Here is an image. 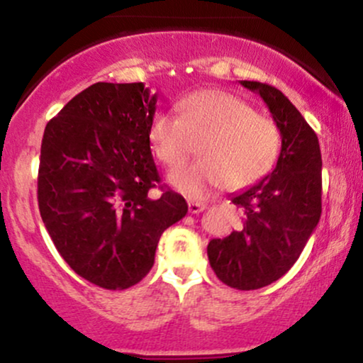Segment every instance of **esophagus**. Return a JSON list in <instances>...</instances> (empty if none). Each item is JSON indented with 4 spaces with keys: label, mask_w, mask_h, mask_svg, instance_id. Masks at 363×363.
I'll list each match as a JSON object with an SVG mask.
<instances>
[{
    "label": "esophagus",
    "mask_w": 363,
    "mask_h": 363,
    "mask_svg": "<svg viewBox=\"0 0 363 363\" xmlns=\"http://www.w3.org/2000/svg\"><path fill=\"white\" fill-rule=\"evenodd\" d=\"M187 206H189V213H201L203 210H206V203H201V201H189L187 203Z\"/></svg>",
    "instance_id": "34e87169"
}]
</instances>
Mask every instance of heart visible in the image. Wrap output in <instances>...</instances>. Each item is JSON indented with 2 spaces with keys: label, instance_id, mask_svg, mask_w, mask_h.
Here are the masks:
<instances>
[{
  "label": "heart",
  "instance_id": "heart-1",
  "mask_svg": "<svg viewBox=\"0 0 363 363\" xmlns=\"http://www.w3.org/2000/svg\"><path fill=\"white\" fill-rule=\"evenodd\" d=\"M177 109L181 116L155 114L148 138L158 160L169 167L186 160L199 141L201 160L169 174L170 184L189 198H205L222 184L230 189L254 184L277 164V124L237 95L201 90L182 99Z\"/></svg>",
  "mask_w": 363,
  "mask_h": 363
}]
</instances>
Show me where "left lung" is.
I'll list each match as a JSON object with an SVG mask.
<instances>
[{
    "label": "left lung",
    "instance_id": "left-lung-1",
    "mask_svg": "<svg viewBox=\"0 0 363 363\" xmlns=\"http://www.w3.org/2000/svg\"><path fill=\"white\" fill-rule=\"evenodd\" d=\"M240 85L261 95L281 135L277 167L259 182L232 194L242 227L211 239L208 259L220 281L256 290L281 278L298 259L320 218V148L318 135L280 90L259 82Z\"/></svg>",
    "mask_w": 363,
    "mask_h": 363
}]
</instances>
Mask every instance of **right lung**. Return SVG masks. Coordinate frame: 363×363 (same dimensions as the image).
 <instances>
[{
  "mask_svg": "<svg viewBox=\"0 0 363 363\" xmlns=\"http://www.w3.org/2000/svg\"><path fill=\"white\" fill-rule=\"evenodd\" d=\"M157 99L141 82L94 83L44 131L43 222L69 268L107 290L143 280L160 235L187 213L172 189L150 194L160 182L148 138Z\"/></svg>",
  "mask_w": 363,
  "mask_h": 363,
  "instance_id": "add662e5",
  "label": "right lung"
}]
</instances>
